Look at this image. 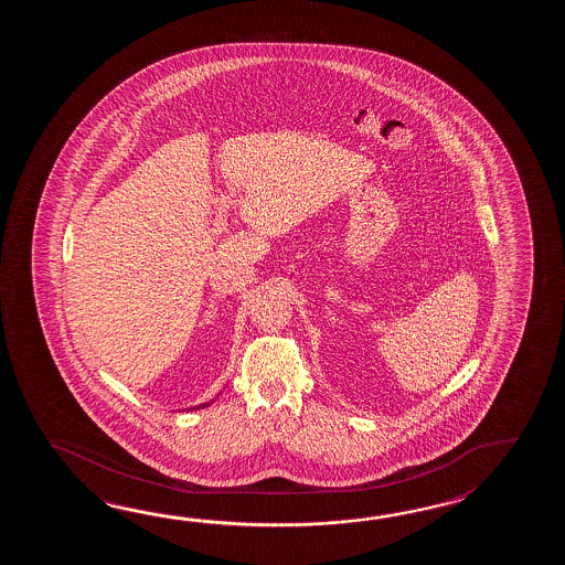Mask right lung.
Returning a JSON list of instances; mask_svg holds the SVG:
<instances>
[{
	"label": "right lung",
	"mask_w": 565,
	"mask_h": 565,
	"mask_svg": "<svg viewBox=\"0 0 565 565\" xmlns=\"http://www.w3.org/2000/svg\"><path fill=\"white\" fill-rule=\"evenodd\" d=\"M204 406H205V404H204ZM204 406H202V408H204Z\"/></svg>",
	"instance_id": "right-lung-1"
}]
</instances>
